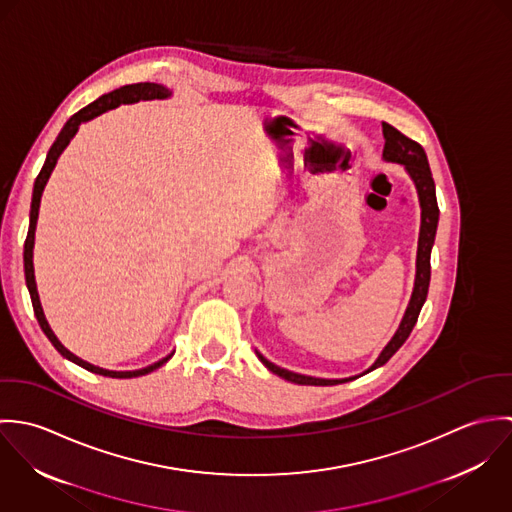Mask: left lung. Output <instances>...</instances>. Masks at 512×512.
Wrapping results in <instances>:
<instances>
[{"mask_svg": "<svg viewBox=\"0 0 512 512\" xmlns=\"http://www.w3.org/2000/svg\"><path fill=\"white\" fill-rule=\"evenodd\" d=\"M382 134H384V159L386 161H396L406 165L408 173L412 175L416 189H418V197H420V207H422V226H420V240H418V260H416V282H414V292L410 305L406 309V315L396 331V335L390 339V343L384 347V351L380 353V357L376 359V363L370 366L366 372L374 370L376 366H382L388 363V359L404 345V341L410 337L418 315L422 311V305L428 297V288H430V278H432V266H430V256H432V246L436 240V230H438V199H436V183L432 177V169L428 163V155L424 151V147L418 142L410 140L408 136H404L402 132H398L394 126L382 122ZM258 359L268 366L274 374L295 382V384H311V386H333V384H341V382H349L353 378H345V380H325V378H313V376H305V374H297L292 370L280 368V366L266 361L260 353Z\"/></svg>", "mask_w": 512, "mask_h": 512, "instance_id": "8db88e82", "label": "left lung"}]
</instances>
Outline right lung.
Wrapping results in <instances>:
<instances>
[{"mask_svg": "<svg viewBox=\"0 0 512 512\" xmlns=\"http://www.w3.org/2000/svg\"><path fill=\"white\" fill-rule=\"evenodd\" d=\"M169 96V90H165L163 86L159 84H153V82H138V84H128V86H122V88H116L104 96H100L98 100H94L92 104L84 106L82 110H78L74 114L73 118L65 124V128L61 130L59 138L55 140V144L49 149L47 153V159H45V165L41 167L37 179H35V187H33V199H31V215H29V232H27V238H25V248H23V264H25V282H27V290L31 295V303H33V311H35V317L43 329V333L47 335V339L53 343V347L69 361H73L74 365L82 366L94 374H102V376H112V378H134V376H144L147 372L159 368L161 365H165L173 353L157 363H153L151 366H146L142 370H132V372H114V370H104L100 366L88 365L84 363L82 359L74 357L71 351H67L59 339L55 337V333L51 331L45 315H43V309H41V301H39V293H37V286H35V274H33V242H35V226H37V217H39V203H41V195H43V189L47 185V179L59 159V155L63 153V149L67 147V144L71 142L80 122H86L106 110H112L120 104H132V102H140V100H151V98H167Z\"/></svg>", "mask_w": 512, "mask_h": 512, "instance_id": "add662e5", "label": "right lung"}]
</instances>
